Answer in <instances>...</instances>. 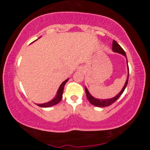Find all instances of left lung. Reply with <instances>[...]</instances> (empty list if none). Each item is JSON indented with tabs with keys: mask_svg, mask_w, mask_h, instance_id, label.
Wrapping results in <instances>:
<instances>
[{
	"mask_svg": "<svg viewBox=\"0 0 150 150\" xmlns=\"http://www.w3.org/2000/svg\"><path fill=\"white\" fill-rule=\"evenodd\" d=\"M112 51L115 53H118V54H122L124 55V57H126V63H127V69H128V77H127L126 81L125 82V84H124L123 88H122L120 92L117 95H116L115 97H112L111 98H108V99H99V98H95L93 96L91 95L89 91L87 89V88L85 87V92L86 95H87V98L88 100V101L92 104L93 105L95 106H98V107H105V106H108L111 105L112 104L114 103L115 101L118 99V98L120 97V96L123 93V92L125 90L127 85H128V77H129V68H128V60H127L126 58V53L124 52V50L121 47V46L119 45L117 42H116L115 40H113L112 42Z\"/></svg>",
	"mask_w": 150,
	"mask_h": 150,
	"instance_id": "8db88e82",
	"label": "left lung"
}]
</instances>
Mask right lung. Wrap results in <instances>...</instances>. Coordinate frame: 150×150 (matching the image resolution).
<instances>
[{"label": "right lung", "mask_w": 150, "mask_h": 150, "mask_svg": "<svg viewBox=\"0 0 150 150\" xmlns=\"http://www.w3.org/2000/svg\"><path fill=\"white\" fill-rule=\"evenodd\" d=\"M68 81H69V78H67V79L63 81L62 84L60 85L59 87V88H58V90L57 91L56 95H55L54 97L53 98V99H52L50 101H48V102H47V103H42V104H36V105L38 106H40V107L47 108V107H51V106H54V105H57V104L59 103L61 101V100H62V97H63V88H64V86L65 85V83H67Z\"/></svg>", "instance_id": "obj_1"}]
</instances>
